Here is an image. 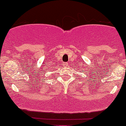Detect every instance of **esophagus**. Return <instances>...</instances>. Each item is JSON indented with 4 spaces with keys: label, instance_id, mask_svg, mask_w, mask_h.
Returning a JSON list of instances; mask_svg holds the SVG:
<instances>
[{
    "label": "esophagus",
    "instance_id": "obj_1",
    "mask_svg": "<svg viewBox=\"0 0 126 126\" xmlns=\"http://www.w3.org/2000/svg\"><path fill=\"white\" fill-rule=\"evenodd\" d=\"M68 64L67 63H64V66H67Z\"/></svg>",
    "mask_w": 126,
    "mask_h": 126
}]
</instances>
